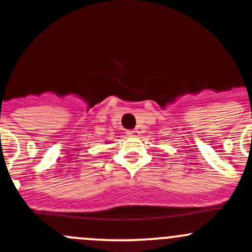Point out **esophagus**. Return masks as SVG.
Returning a JSON list of instances; mask_svg holds the SVG:
<instances>
[{
  "label": "esophagus",
  "instance_id": "1",
  "mask_svg": "<svg viewBox=\"0 0 252 252\" xmlns=\"http://www.w3.org/2000/svg\"><path fill=\"white\" fill-rule=\"evenodd\" d=\"M126 134H128V136H131V138H136V136H139V130H136V129H134V130H128L126 131Z\"/></svg>",
  "mask_w": 252,
  "mask_h": 252
}]
</instances>
